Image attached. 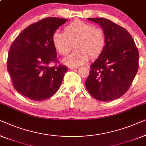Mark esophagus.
Returning <instances> with one entry per match:
<instances>
[{"instance_id":"esophagus-1","label":"esophagus","mask_w":146,"mask_h":146,"mask_svg":"<svg viewBox=\"0 0 146 146\" xmlns=\"http://www.w3.org/2000/svg\"><path fill=\"white\" fill-rule=\"evenodd\" d=\"M77 67H69V69H72V70H73V69H77Z\"/></svg>"}]
</instances>
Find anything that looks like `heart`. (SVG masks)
<instances>
[{"mask_svg": "<svg viewBox=\"0 0 146 146\" xmlns=\"http://www.w3.org/2000/svg\"><path fill=\"white\" fill-rule=\"evenodd\" d=\"M52 44L60 54L65 55L70 51L71 44L75 42L76 50L63 58V63L69 66L77 67L91 58L98 57L106 46L104 32L83 21H75L67 25L64 33L56 30L52 37Z\"/></svg>", "mask_w": 146, "mask_h": 146, "instance_id": "obj_1", "label": "heart"}]
</instances>
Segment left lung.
Wrapping results in <instances>:
<instances>
[{"instance_id": "obj_1", "label": "left lung", "mask_w": 146, "mask_h": 146, "mask_svg": "<svg viewBox=\"0 0 146 146\" xmlns=\"http://www.w3.org/2000/svg\"><path fill=\"white\" fill-rule=\"evenodd\" d=\"M88 20L102 28L106 46L90 66L86 87L96 99L111 101L124 95L130 87L138 69V50L132 36L124 28L105 18Z\"/></svg>"}]
</instances>
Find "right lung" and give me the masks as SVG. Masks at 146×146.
Segmentation results:
<instances>
[{
  "label": "right lung",
  "mask_w": 146,
  "mask_h": 146,
  "mask_svg": "<svg viewBox=\"0 0 146 146\" xmlns=\"http://www.w3.org/2000/svg\"><path fill=\"white\" fill-rule=\"evenodd\" d=\"M66 21L55 17L44 18L25 28L10 48L7 69L12 84L18 93L30 100L48 99L60 87L67 67L50 66L57 61L52 37Z\"/></svg>",
  "instance_id": "add662e5"
}]
</instances>
